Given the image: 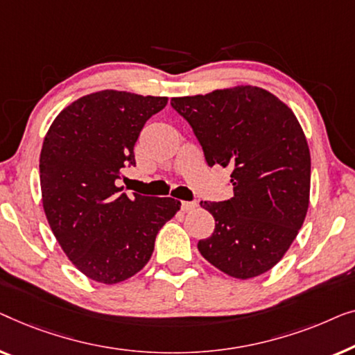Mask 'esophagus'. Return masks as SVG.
Listing matches in <instances>:
<instances>
[{
  "label": "esophagus",
  "mask_w": 355,
  "mask_h": 355,
  "mask_svg": "<svg viewBox=\"0 0 355 355\" xmlns=\"http://www.w3.org/2000/svg\"><path fill=\"white\" fill-rule=\"evenodd\" d=\"M196 206H198V202H194V201H182V209L184 212L193 211V209Z\"/></svg>",
  "instance_id": "obj_1"
}]
</instances>
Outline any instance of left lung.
<instances>
[{
	"instance_id": "1",
	"label": "left lung",
	"mask_w": 355,
	"mask_h": 355,
	"mask_svg": "<svg viewBox=\"0 0 355 355\" xmlns=\"http://www.w3.org/2000/svg\"><path fill=\"white\" fill-rule=\"evenodd\" d=\"M209 166L232 168L233 198L201 201L216 228L202 257L234 278H254L282 261L302 227L311 193V153L296 116L257 87L172 98Z\"/></svg>"
}]
</instances>
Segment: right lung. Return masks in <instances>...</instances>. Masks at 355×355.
<instances>
[{
    "mask_svg": "<svg viewBox=\"0 0 355 355\" xmlns=\"http://www.w3.org/2000/svg\"><path fill=\"white\" fill-rule=\"evenodd\" d=\"M166 96L104 89L67 106L49 127L40 154L43 209L62 251L83 275L114 284L146 266L172 198H128L117 182L135 166V143Z\"/></svg>",
    "mask_w": 355,
    "mask_h": 355,
    "instance_id": "1",
    "label": "right lung"
}]
</instances>
